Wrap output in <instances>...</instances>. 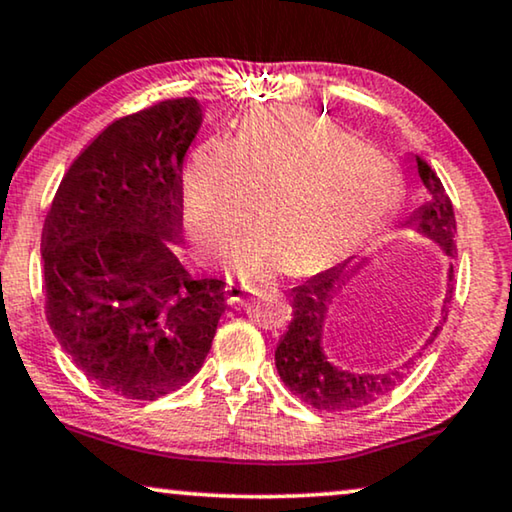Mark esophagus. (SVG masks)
<instances>
[{"instance_id": "esophagus-1", "label": "esophagus", "mask_w": 512, "mask_h": 512, "mask_svg": "<svg viewBox=\"0 0 512 512\" xmlns=\"http://www.w3.org/2000/svg\"><path fill=\"white\" fill-rule=\"evenodd\" d=\"M222 292H225V301L229 306L241 304L243 297H246V290H243V287H239V285H234V283H227V287Z\"/></svg>"}]
</instances>
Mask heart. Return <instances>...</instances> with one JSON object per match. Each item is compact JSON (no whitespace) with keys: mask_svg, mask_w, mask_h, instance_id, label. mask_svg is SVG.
Instances as JSON below:
<instances>
[{"mask_svg":"<svg viewBox=\"0 0 512 512\" xmlns=\"http://www.w3.org/2000/svg\"><path fill=\"white\" fill-rule=\"evenodd\" d=\"M236 241L232 269L243 280L325 271L371 241L397 211L401 174L334 122L301 109H259L234 141L206 139L183 171L181 204L190 239L218 257Z\"/></svg>","mask_w":512,"mask_h":512,"instance_id":"obj_1","label":"heart"}]
</instances>
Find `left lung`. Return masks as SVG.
<instances>
[{
	"label": "left lung",
	"mask_w": 512,
	"mask_h": 512,
	"mask_svg": "<svg viewBox=\"0 0 512 512\" xmlns=\"http://www.w3.org/2000/svg\"><path fill=\"white\" fill-rule=\"evenodd\" d=\"M417 176L427 190V201L410 215L406 222L408 229H413L424 239L436 243L443 250L445 257L455 259V211H452L450 197L445 194L443 183L438 181L436 171L422 160L415 157ZM350 271V262L338 264L334 269H327L306 280L304 285L292 290V320L287 331L280 336L276 348V369L278 376L287 385V390L301 397L308 406L325 413H343V410L362 408L366 403L385 397L394 387L401 383L403 371L413 364L408 359L399 369H387L378 373H359L348 371L334 364V359L327 357L325 350V329L329 306L334 301V294L341 290ZM455 271L452 264L448 266V290L443 299V313L448 315V306L455 294ZM443 315V320H445ZM434 329L422 350H427L429 343H434L438 334ZM422 355V352H420Z\"/></svg>",
	"instance_id": "left-lung-1"
}]
</instances>
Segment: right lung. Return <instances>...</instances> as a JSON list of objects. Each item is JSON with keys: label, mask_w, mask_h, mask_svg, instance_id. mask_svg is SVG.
<instances>
[{"label": "right lung", "mask_w": 512, "mask_h": 512, "mask_svg": "<svg viewBox=\"0 0 512 512\" xmlns=\"http://www.w3.org/2000/svg\"><path fill=\"white\" fill-rule=\"evenodd\" d=\"M204 106L169 99L111 122L64 174L43 225L48 325L102 390L155 401L211 350L225 283L194 280L181 243V174Z\"/></svg>", "instance_id": "right-lung-1"}]
</instances>
